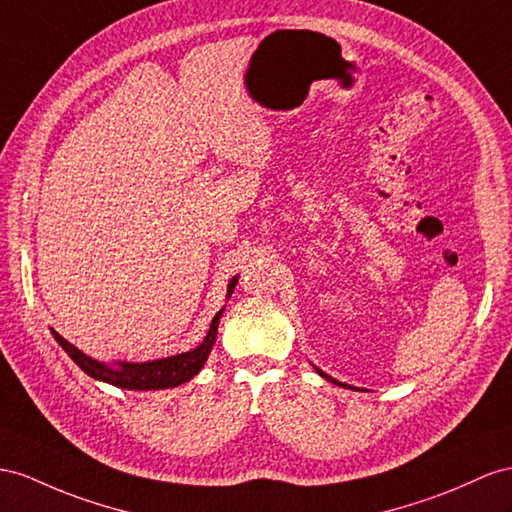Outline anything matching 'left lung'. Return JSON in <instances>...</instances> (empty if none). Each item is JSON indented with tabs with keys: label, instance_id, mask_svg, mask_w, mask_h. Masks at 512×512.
Masks as SVG:
<instances>
[{
	"label": "left lung",
	"instance_id": "1",
	"mask_svg": "<svg viewBox=\"0 0 512 512\" xmlns=\"http://www.w3.org/2000/svg\"><path fill=\"white\" fill-rule=\"evenodd\" d=\"M316 372H318V374H320L322 378H326V381H331V383H335V385H339V387H348V385H344V383H339V381H335V378H333V376H329V374H324V372H322V370H318V368H316Z\"/></svg>",
	"mask_w": 512,
	"mask_h": 512
}]
</instances>
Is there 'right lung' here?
<instances>
[{
	"instance_id": "add662e5",
	"label": "right lung",
	"mask_w": 512,
	"mask_h": 512,
	"mask_svg": "<svg viewBox=\"0 0 512 512\" xmlns=\"http://www.w3.org/2000/svg\"><path fill=\"white\" fill-rule=\"evenodd\" d=\"M238 283V277H233L229 281L227 287V298H231L233 287ZM225 307H222L212 324H209V331L205 335L203 342L196 346L194 350L181 352V355L175 357H166V359H157V361H144V363H127V361H119V363H101L93 357L84 355L82 350H77L73 344H69L67 339L62 335H58L56 331H51V335L56 337V342L62 346V350L80 365V368L93 376L95 381L101 383H110L114 387L121 389H134V391H149V389H168V387H177L181 383H188L190 378H194L196 374L201 372V368L205 365L209 352H212L214 344H216V335H218V322Z\"/></svg>"
}]
</instances>
